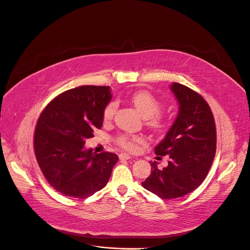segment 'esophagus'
Returning <instances> with one entry per match:
<instances>
[{
    "mask_svg": "<svg viewBox=\"0 0 250 250\" xmlns=\"http://www.w3.org/2000/svg\"><path fill=\"white\" fill-rule=\"evenodd\" d=\"M119 157H120L121 160H127V159L130 158V156H129L128 154H126V153H121V154L119 155Z\"/></svg>",
    "mask_w": 250,
    "mask_h": 250,
    "instance_id": "obj_1",
    "label": "esophagus"
}]
</instances>
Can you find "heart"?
Returning <instances> with one entry per match:
<instances>
[{
	"label": "heart",
	"mask_w": 250,
	"mask_h": 250,
	"mask_svg": "<svg viewBox=\"0 0 250 250\" xmlns=\"http://www.w3.org/2000/svg\"><path fill=\"white\" fill-rule=\"evenodd\" d=\"M130 101L134 104L140 115L146 119V125L155 131H162L169 125V120L160 114L162 108L161 102L150 92L141 90L131 94ZM118 109V102L111 101L104 105L103 111L104 121H111ZM141 141V137L134 134L123 133L117 137L118 145L125 150L133 151Z\"/></svg>",
	"instance_id": "heart-1"
}]
</instances>
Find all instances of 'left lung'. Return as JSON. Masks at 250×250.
Returning a JSON list of instances; mask_svg holds the SVG:
<instances>
[{"mask_svg":"<svg viewBox=\"0 0 250 250\" xmlns=\"http://www.w3.org/2000/svg\"><path fill=\"white\" fill-rule=\"evenodd\" d=\"M179 103V113L156 155L168 156V165L157 168L141 185L162 199H176L197 189L205 180L217 149L216 123L209 105L197 92L179 83L170 87Z\"/></svg>","mask_w":250,"mask_h":250,"instance_id":"8db88e82","label":"left lung"}]
</instances>
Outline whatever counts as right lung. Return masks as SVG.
Wrapping results in <instances>:
<instances>
[{"instance_id": "1", "label": "right lung", "mask_w": 250, "mask_h": 250, "mask_svg": "<svg viewBox=\"0 0 250 250\" xmlns=\"http://www.w3.org/2000/svg\"><path fill=\"white\" fill-rule=\"evenodd\" d=\"M112 99L109 86H80L55 97L35 126L33 147L50 186L67 197L84 199L108 183L119 157L84 149L85 140L101 129L103 111Z\"/></svg>"}]
</instances>
